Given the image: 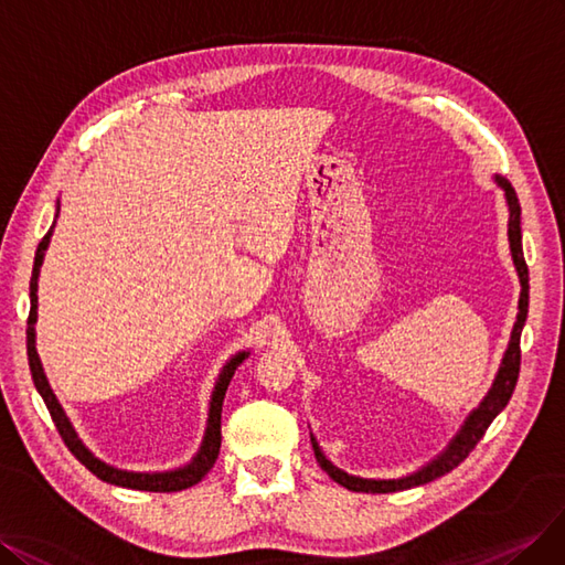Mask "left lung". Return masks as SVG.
Listing matches in <instances>:
<instances>
[{
    "mask_svg": "<svg viewBox=\"0 0 565 565\" xmlns=\"http://www.w3.org/2000/svg\"><path fill=\"white\" fill-rule=\"evenodd\" d=\"M493 180H495V185L504 192V202H507V211H509V223H507L509 250H512L514 269H516L519 284H521L516 321H514L512 335H509L507 350L502 354V361H500V369L495 373L493 385H490V390L486 392V396L481 398L479 406L471 408V413L465 417V423L460 425L458 434L452 436L448 446L439 455H436L434 460H429L420 469H415V471H411V475L398 477V479H363V477L348 475V471L335 467L329 458H326L321 446L315 439V434L309 431V439H312V448H315L317 462L321 465V469L335 483L344 486L348 490H354V493H394V490H406V488H413V486H423V483H429L434 479L448 475V471L458 467L467 458L469 450L481 441V436L486 434L488 425L495 420V417L509 404V398H512V392H514L516 380H519V366H521L519 342H521V331H523V323H525V317H527V267H525V260H523V244H521V204H519V196H516L512 183H509L507 178L495 175Z\"/></svg>",
    "mask_w": 565,
    "mask_h": 565,
    "instance_id": "obj_1",
    "label": "left lung"
}]
</instances>
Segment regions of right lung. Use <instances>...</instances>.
I'll return each instance as SVG.
<instances>
[{"label":"right lung","instance_id":"obj_1","mask_svg":"<svg viewBox=\"0 0 565 565\" xmlns=\"http://www.w3.org/2000/svg\"><path fill=\"white\" fill-rule=\"evenodd\" d=\"M58 213H61V202L56 206V215H53L51 230L40 242L38 253H34V267H32V279H30L28 359H30V373H32V380H34V387H38V392L42 394L44 404H46V408L53 417V423H56L65 446L90 471V475H96L105 483L121 486V488H134V490H150V493H173V490H185V488L202 481L217 460V452H221V413H223L225 392H227V385H230V380H232L236 366H239V363L250 352L242 350V352L232 354L223 366V371L217 373V380H215L213 392H211V402H209V420H206V429H204V439H202V446H199L196 455L188 465L175 467V469H167V471H134V469H121V467H115L110 462L100 460L98 455L79 439L77 429L72 427L67 413L63 411V406L58 402V396L53 394V390L49 385V377L44 373L42 359L38 354V333H34V323H38V300H40L38 298V288H40L38 281H40V271H42V263H44V256H46L53 227H56V221H58Z\"/></svg>","mask_w":565,"mask_h":565}]
</instances>
